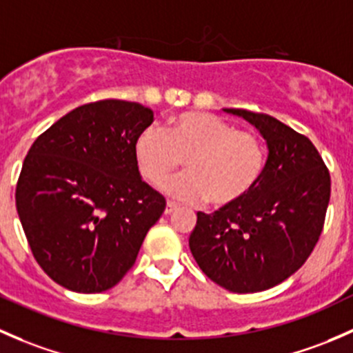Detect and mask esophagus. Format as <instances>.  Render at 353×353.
<instances>
[{
	"label": "esophagus",
	"mask_w": 353,
	"mask_h": 353,
	"mask_svg": "<svg viewBox=\"0 0 353 353\" xmlns=\"http://www.w3.org/2000/svg\"><path fill=\"white\" fill-rule=\"evenodd\" d=\"M178 203H175V202H168L166 203V209H165V214H173V212H176L178 210Z\"/></svg>",
	"instance_id": "esophagus-1"
}]
</instances>
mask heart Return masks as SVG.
I'll return each instance as SVG.
<instances>
[{"instance_id": "obj_1", "label": "heart", "mask_w": 353, "mask_h": 353, "mask_svg": "<svg viewBox=\"0 0 353 353\" xmlns=\"http://www.w3.org/2000/svg\"><path fill=\"white\" fill-rule=\"evenodd\" d=\"M141 175L165 180L185 159L187 173L161 185L178 201H205L224 207L255 188L265 168L263 141L207 112H181L159 127H146L134 144Z\"/></svg>"}]
</instances>
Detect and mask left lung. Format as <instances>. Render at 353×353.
<instances>
[{"instance_id": "left-lung-1", "label": "left lung", "mask_w": 353, "mask_h": 353, "mask_svg": "<svg viewBox=\"0 0 353 353\" xmlns=\"http://www.w3.org/2000/svg\"><path fill=\"white\" fill-rule=\"evenodd\" d=\"M267 141L263 173L241 201L197 212L188 246L212 282L231 292H260L303 267L318 243L332 192L314 144L267 114L224 108Z\"/></svg>"}]
</instances>
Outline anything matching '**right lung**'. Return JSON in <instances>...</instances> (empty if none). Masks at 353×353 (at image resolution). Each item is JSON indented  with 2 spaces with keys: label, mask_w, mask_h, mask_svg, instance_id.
I'll return each mask as SVG.
<instances>
[{
  "label": "right lung",
  "mask_w": 353,
  "mask_h": 353,
  "mask_svg": "<svg viewBox=\"0 0 353 353\" xmlns=\"http://www.w3.org/2000/svg\"><path fill=\"white\" fill-rule=\"evenodd\" d=\"M152 110L136 101L81 105L35 139L17 183V210L42 270L69 290L122 281L166 207L137 168Z\"/></svg>",
  "instance_id": "right-lung-1"
}]
</instances>
